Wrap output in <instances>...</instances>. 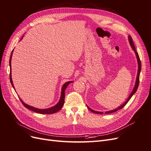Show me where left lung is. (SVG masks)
<instances>
[{"instance_id":"left-lung-1","label":"left lung","mask_w":151,"mask_h":151,"mask_svg":"<svg viewBox=\"0 0 151 151\" xmlns=\"http://www.w3.org/2000/svg\"><path fill=\"white\" fill-rule=\"evenodd\" d=\"M129 42H130V45H131V47H132V49L134 50V51L135 52V54H136V57H137V59L138 65H139V67H138V72H137V79H136L135 84V86H134V88L133 91H132L131 94H130L129 97L128 98V99H127V101H126L124 103H123V104H122L121 106H120L119 107L117 108H116V109H113V110H111V111H108L104 112V113H106V114L111 113H113V112H115V111H118V109H122V108H123V107H124V106H125V105H126V104H127L128 102H129V100L130 99V98H132V96H133V95L135 93V92L137 91V88H138V87H139V76H140V70H141V62H140V58H139V54H138V53H137V52L136 50H135V47L134 43V42H133V40H132V37H131L130 36H129ZM87 107H88V108L89 109V110H90L91 111H92L93 113H97V114H103V112H99V111H94V110H93V109H91V108H90L89 107H88V106H87Z\"/></svg>"}]
</instances>
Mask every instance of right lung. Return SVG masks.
Returning a JSON list of instances; mask_svg holds the SVG:
<instances>
[{"label": "right lung", "instance_id": "add662e5", "mask_svg": "<svg viewBox=\"0 0 151 151\" xmlns=\"http://www.w3.org/2000/svg\"><path fill=\"white\" fill-rule=\"evenodd\" d=\"M13 53V50L12 51V53H11V58H10V60H9V66H10V75H9V77H10V81H11V83L13 87V88L14 89V86L13 85L12 83V77H11V58H12V55ZM73 81H69V82H67V83H65L62 86V92H61V96H60V101H58V103L56 104L54 106L51 107L50 108H47V109H38V108H36L33 106H31L29 105L26 104V103H24L23 101H22L21 99H20V101H21V103H22V104L24 105V106H25L26 108H27L28 109H30V110L36 112L38 113H40V114H52V113H55L57 111H58L59 110H60L62 109V106L63 104H64V99H65V91L66 89V88H67L68 85L70 83H71Z\"/></svg>", "mask_w": 151, "mask_h": 151}]
</instances>
